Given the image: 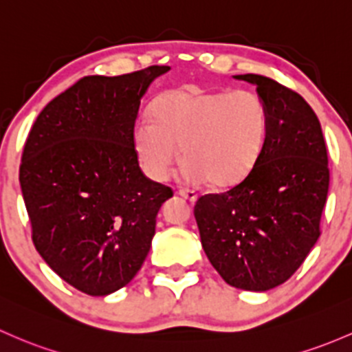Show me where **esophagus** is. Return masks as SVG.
Masks as SVG:
<instances>
[{"mask_svg": "<svg viewBox=\"0 0 352 352\" xmlns=\"http://www.w3.org/2000/svg\"><path fill=\"white\" fill-rule=\"evenodd\" d=\"M179 194L182 195L184 199H187L188 202H192V204H194V202L197 201V194H195L194 190H190V188H180Z\"/></svg>", "mask_w": 352, "mask_h": 352, "instance_id": "34e87169", "label": "esophagus"}]
</instances>
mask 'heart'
<instances>
[{
    "label": "heart",
    "instance_id": "1",
    "mask_svg": "<svg viewBox=\"0 0 352 352\" xmlns=\"http://www.w3.org/2000/svg\"><path fill=\"white\" fill-rule=\"evenodd\" d=\"M268 129L263 99L251 91L179 89L136 120L133 150L148 179L162 182L182 157V175L214 188L239 184L253 170Z\"/></svg>",
    "mask_w": 352,
    "mask_h": 352
}]
</instances>
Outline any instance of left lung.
<instances>
[{
    "label": "left lung",
    "mask_w": 352,
    "mask_h": 352,
    "mask_svg": "<svg viewBox=\"0 0 352 352\" xmlns=\"http://www.w3.org/2000/svg\"><path fill=\"white\" fill-rule=\"evenodd\" d=\"M268 111L265 143L248 177L197 199L194 216L210 265L226 283L266 292L287 282L320 236L327 201V146L314 109L292 89L258 74Z\"/></svg>",
    "instance_id": "8db88e82"
}]
</instances>
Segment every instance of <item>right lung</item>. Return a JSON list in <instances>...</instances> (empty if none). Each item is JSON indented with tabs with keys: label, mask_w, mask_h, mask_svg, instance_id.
<instances>
[{
	"label": "right lung",
	"mask_w": 352,
	"mask_h": 352,
	"mask_svg": "<svg viewBox=\"0 0 352 352\" xmlns=\"http://www.w3.org/2000/svg\"><path fill=\"white\" fill-rule=\"evenodd\" d=\"M168 69L82 77L52 99L28 133L20 186L33 244L62 280L92 297L131 282L158 210L173 195L142 172L131 143L140 99Z\"/></svg>",
	"instance_id": "right-lung-1"
}]
</instances>
